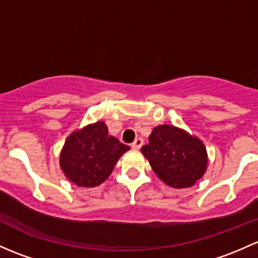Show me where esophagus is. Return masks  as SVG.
Wrapping results in <instances>:
<instances>
[{
	"label": "esophagus",
	"mask_w": 258,
	"mask_h": 258,
	"mask_svg": "<svg viewBox=\"0 0 258 258\" xmlns=\"http://www.w3.org/2000/svg\"><path fill=\"white\" fill-rule=\"evenodd\" d=\"M142 146H143L142 138H136V140H135V142L132 143V148H134V150H140Z\"/></svg>",
	"instance_id": "obj_1"
}]
</instances>
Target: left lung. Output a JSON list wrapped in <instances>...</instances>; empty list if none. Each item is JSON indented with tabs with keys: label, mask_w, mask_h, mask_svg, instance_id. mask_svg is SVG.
Here are the masks:
<instances>
[{
	"label": "left lung",
	"mask_w": 258,
	"mask_h": 258,
	"mask_svg": "<svg viewBox=\"0 0 258 258\" xmlns=\"http://www.w3.org/2000/svg\"><path fill=\"white\" fill-rule=\"evenodd\" d=\"M141 148L158 178L173 188H188L207 170L205 146L197 137L169 124L156 127Z\"/></svg>",
	"instance_id": "left-lung-1"
}]
</instances>
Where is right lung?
<instances>
[{
  "mask_svg": "<svg viewBox=\"0 0 258 258\" xmlns=\"http://www.w3.org/2000/svg\"><path fill=\"white\" fill-rule=\"evenodd\" d=\"M128 146L108 136L105 122L89 124L68 137L60 154V167L79 186H96L108 178Z\"/></svg>",
  "mask_w": 258,
  "mask_h": 258,
  "instance_id": "right-lung-1",
  "label": "right lung"
}]
</instances>
